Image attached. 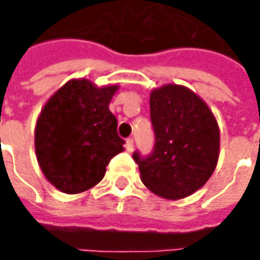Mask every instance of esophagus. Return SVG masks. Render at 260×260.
Segmentation results:
<instances>
[{"instance_id": "34e87169", "label": "esophagus", "mask_w": 260, "mask_h": 260, "mask_svg": "<svg viewBox=\"0 0 260 260\" xmlns=\"http://www.w3.org/2000/svg\"><path fill=\"white\" fill-rule=\"evenodd\" d=\"M125 147H126V150H128V152L134 151V139H132V138L126 139Z\"/></svg>"}]
</instances>
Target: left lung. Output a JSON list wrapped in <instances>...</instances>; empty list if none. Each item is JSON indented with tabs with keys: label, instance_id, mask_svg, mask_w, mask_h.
<instances>
[{
	"label": "left lung",
	"instance_id": "left-lung-1",
	"mask_svg": "<svg viewBox=\"0 0 260 260\" xmlns=\"http://www.w3.org/2000/svg\"><path fill=\"white\" fill-rule=\"evenodd\" d=\"M150 114L155 134L151 155L134 159L146 187L164 199L177 201L205 185L217 168L219 128L205 101L180 84L150 92Z\"/></svg>",
	"mask_w": 260,
	"mask_h": 260
}]
</instances>
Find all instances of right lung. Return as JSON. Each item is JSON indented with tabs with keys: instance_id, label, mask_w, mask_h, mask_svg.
<instances>
[{
	"instance_id": "obj_1",
	"label": "right lung",
	"mask_w": 260,
	"mask_h": 260,
	"mask_svg": "<svg viewBox=\"0 0 260 260\" xmlns=\"http://www.w3.org/2000/svg\"><path fill=\"white\" fill-rule=\"evenodd\" d=\"M120 87L71 79L47 99L35 125V154L47 181L73 195L95 187L125 143L109 110Z\"/></svg>"
}]
</instances>
